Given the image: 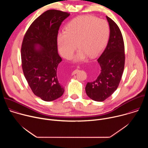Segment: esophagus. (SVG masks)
<instances>
[{
	"instance_id": "esophagus-1",
	"label": "esophagus",
	"mask_w": 148,
	"mask_h": 148,
	"mask_svg": "<svg viewBox=\"0 0 148 148\" xmlns=\"http://www.w3.org/2000/svg\"><path fill=\"white\" fill-rule=\"evenodd\" d=\"M77 71H78V70H74L73 72V73H72V74L73 75H74V74H75L76 73H77Z\"/></svg>"
}]
</instances>
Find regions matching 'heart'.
<instances>
[{"label":"heart","instance_id":"b5f03b06","mask_svg":"<svg viewBox=\"0 0 148 148\" xmlns=\"http://www.w3.org/2000/svg\"><path fill=\"white\" fill-rule=\"evenodd\" d=\"M110 28L106 21L92 16H83L73 19L66 27V32L57 36V46L61 55L70 59L76 49L75 61L85 60L88 56L94 57L106 45Z\"/></svg>","mask_w":148,"mask_h":148}]
</instances>
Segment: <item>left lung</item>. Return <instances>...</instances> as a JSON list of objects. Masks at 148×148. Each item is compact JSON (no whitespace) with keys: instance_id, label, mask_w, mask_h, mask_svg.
<instances>
[{"instance_id":"left-lung-1","label":"left lung","mask_w":148,"mask_h":148,"mask_svg":"<svg viewBox=\"0 0 148 148\" xmlns=\"http://www.w3.org/2000/svg\"><path fill=\"white\" fill-rule=\"evenodd\" d=\"M106 17L110 33L106 48L97 59L101 67L100 73L86 87L88 97L98 102L105 100L116 90L125 65L124 43L121 32L111 18Z\"/></svg>"}]
</instances>
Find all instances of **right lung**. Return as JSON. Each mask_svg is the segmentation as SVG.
<instances>
[{"mask_svg":"<svg viewBox=\"0 0 148 148\" xmlns=\"http://www.w3.org/2000/svg\"><path fill=\"white\" fill-rule=\"evenodd\" d=\"M70 14L49 10L38 16L28 29L21 49L25 77L37 97L52 101L61 97L64 87L59 82L57 35L61 23Z\"/></svg>","mask_w":148,"mask_h":148,"instance_id":"1","label":"right lung"}]
</instances>
